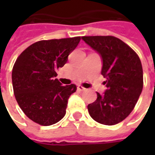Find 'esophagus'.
I'll return each instance as SVG.
<instances>
[{
	"mask_svg": "<svg viewBox=\"0 0 155 155\" xmlns=\"http://www.w3.org/2000/svg\"><path fill=\"white\" fill-rule=\"evenodd\" d=\"M77 88H78V90H80V91H85V90H86V88L84 87H82L81 85H78Z\"/></svg>",
	"mask_w": 155,
	"mask_h": 155,
	"instance_id": "esophagus-1",
	"label": "esophagus"
}]
</instances>
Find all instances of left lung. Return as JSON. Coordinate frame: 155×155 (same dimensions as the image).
<instances>
[{
  "label": "left lung",
  "mask_w": 155,
  "mask_h": 155,
  "mask_svg": "<svg viewBox=\"0 0 155 155\" xmlns=\"http://www.w3.org/2000/svg\"><path fill=\"white\" fill-rule=\"evenodd\" d=\"M82 39L102 58L101 75L107 89L87 105L91 117L113 125L132 112L143 87V71L139 57L126 43L113 36H84Z\"/></svg>",
  "instance_id": "8db88e82"
}]
</instances>
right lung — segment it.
I'll use <instances>...</instances> for the list:
<instances>
[{
	"label": "right lung",
	"instance_id": "1",
	"mask_svg": "<svg viewBox=\"0 0 155 155\" xmlns=\"http://www.w3.org/2000/svg\"><path fill=\"white\" fill-rule=\"evenodd\" d=\"M80 41V37L38 41L17 58L12 71L13 92L23 113L33 121L47 126L65 116L76 86H63L54 77Z\"/></svg>",
	"mask_w": 155,
	"mask_h": 155
}]
</instances>
